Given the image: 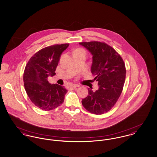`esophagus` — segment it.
Wrapping results in <instances>:
<instances>
[{
	"mask_svg": "<svg viewBox=\"0 0 157 157\" xmlns=\"http://www.w3.org/2000/svg\"><path fill=\"white\" fill-rule=\"evenodd\" d=\"M70 87H71V88H76V87H78V86L77 85V84H71V85L70 86Z\"/></svg>",
	"mask_w": 157,
	"mask_h": 157,
	"instance_id": "esophagus-1",
	"label": "esophagus"
}]
</instances>
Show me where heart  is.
<instances>
[{
    "label": "heart",
    "mask_w": 157,
    "mask_h": 157,
    "mask_svg": "<svg viewBox=\"0 0 157 157\" xmlns=\"http://www.w3.org/2000/svg\"><path fill=\"white\" fill-rule=\"evenodd\" d=\"M86 52L85 50H84V49H82V48H78V49L75 50L74 52Z\"/></svg>",
    "instance_id": "b5f03b06"
}]
</instances>
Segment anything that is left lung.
I'll return each instance as SVG.
<instances>
[{
	"label": "left lung",
	"instance_id": "left-lung-1",
	"mask_svg": "<svg viewBox=\"0 0 157 157\" xmlns=\"http://www.w3.org/2000/svg\"><path fill=\"white\" fill-rule=\"evenodd\" d=\"M91 52V71L98 82L99 89L89 88V95L82 101L87 111L96 115L106 113L114 106L124 88L126 68L124 60L114 48L103 42H80Z\"/></svg>",
	"mask_w": 157,
	"mask_h": 157
}]
</instances>
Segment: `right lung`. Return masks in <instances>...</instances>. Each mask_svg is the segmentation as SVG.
Masks as SVG:
<instances>
[{
	"mask_svg": "<svg viewBox=\"0 0 157 157\" xmlns=\"http://www.w3.org/2000/svg\"><path fill=\"white\" fill-rule=\"evenodd\" d=\"M69 44H56L36 52L26 64L24 73L25 90L33 104L42 110L59 106L67 90L57 84H51L48 76H54L62 52Z\"/></svg>",
	"mask_w": 157,
	"mask_h": 157,
	"instance_id": "right-lung-1",
	"label": "right lung"
}]
</instances>
